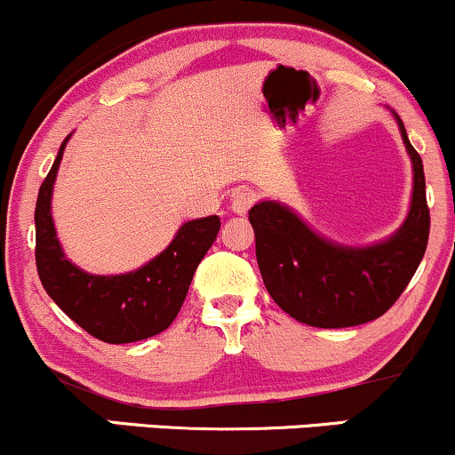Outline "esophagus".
<instances>
[{
	"label": "esophagus",
	"mask_w": 455,
	"mask_h": 455,
	"mask_svg": "<svg viewBox=\"0 0 455 455\" xmlns=\"http://www.w3.org/2000/svg\"><path fill=\"white\" fill-rule=\"evenodd\" d=\"M254 196L252 192L250 190H237L231 198V212L235 213V216H245L250 210V205H252Z\"/></svg>",
	"instance_id": "esophagus-1"
}]
</instances>
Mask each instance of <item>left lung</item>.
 <instances>
[{
  "mask_svg": "<svg viewBox=\"0 0 455 455\" xmlns=\"http://www.w3.org/2000/svg\"><path fill=\"white\" fill-rule=\"evenodd\" d=\"M394 117L411 156L412 195L404 222L387 239L344 245L312 231L284 203L259 201L250 210L265 289L299 323L338 329L383 316L424 259L430 235L424 164Z\"/></svg>",
  "mask_w": 455,
  "mask_h": 455,
  "instance_id": "8db88e82",
  "label": "left lung"
}]
</instances>
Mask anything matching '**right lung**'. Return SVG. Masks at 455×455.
<instances>
[{
  "mask_svg": "<svg viewBox=\"0 0 455 455\" xmlns=\"http://www.w3.org/2000/svg\"><path fill=\"white\" fill-rule=\"evenodd\" d=\"M68 134L36 201V265L44 291L78 327L108 344L139 342L164 331L188 295L192 275L220 231V218L184 222L173 242L143 267L96 275L66 259L51 216V198Z\"/></svg>",
  "mask_w": 455,
  "mask_h": 455,
  "instance_id": "right-lung-1",
  "label": "right lung"
}]
</instances>
